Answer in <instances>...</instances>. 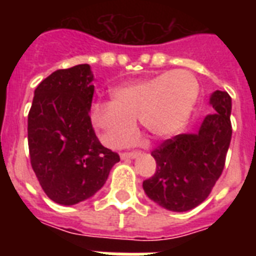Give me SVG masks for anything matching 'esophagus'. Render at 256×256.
Wrapping results in <instances>:
<instances>
[{
	"label": "esophagus",
	"instance_id": "obj_1",
	"mask_svg": "<svg viewBox=\"0 0 256 256\" xmlns=\"http://www.w3.org/2000/svg\"><path fill=\"white\" fill-rule=\"evenodd\" d=\"M138 156H140V152H122V154H120V158H122V160H134V158H136Z\"/></svg>",
	"mask_w": 256,
	"mask_h": 256
}]
</instances>
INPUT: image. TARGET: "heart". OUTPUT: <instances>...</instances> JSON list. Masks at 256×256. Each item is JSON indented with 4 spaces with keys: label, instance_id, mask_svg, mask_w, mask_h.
I'll return each mask as SVG.
<instances>
[{
    "label": "heart",
    "instance_id": "obj_1",
    "mask_svg": "<svg viewBox=\"0 0 256 256\" xmlns=\"http://www.w3.org/2000/svg\"><path fill=\"white\" fill-rule=\"evenodd\" d=\"M198 96L199 82L194 74L166 72L116 88L112 102L92 104L90 118L108 148L128 144L136 132V120L154 138L166 140L184 128Z\"/></svg>",
    "mask_w": 256,
    "mask_h": 256
}]
</instances>
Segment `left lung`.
<instances>
[{"label":"left lung","mask_w":256,"mask_h":256,"mask_svg":"<svg viewBox=\"0 0 256 256\" xmlns=\"http://www.w3.org/2000/svg\"><path fill=\"white\" fill-rule=\"evenodd\" d=\"M214 114L203 120L196 134H179L154 148L156 170L144 180L148 198L170 211L194 208L210 195L222 175L230 146L231 96L216 90L211 94Z\"/></svg>","instance_id":"1"}]
</instances>
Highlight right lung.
Segmentation results:
<instances>
[{
	"instance_id": "add662e5",
	"label": "right lung",
	"mask_w": 256,
	"mask_h": 256,
	"mask_svg": "<svg viewBox=\"0 0 256 256\" xmlns=\"http://www.w3.org/2000/svg\"><path fill=\"white\" fill-rule=\"evenodd\" d=\"M92 80L88 64L54 72L34 90L28 116L32 168L45 194L64 206L92 196L120 162L92 128Z\"/></svg>"
}]
</instances>
